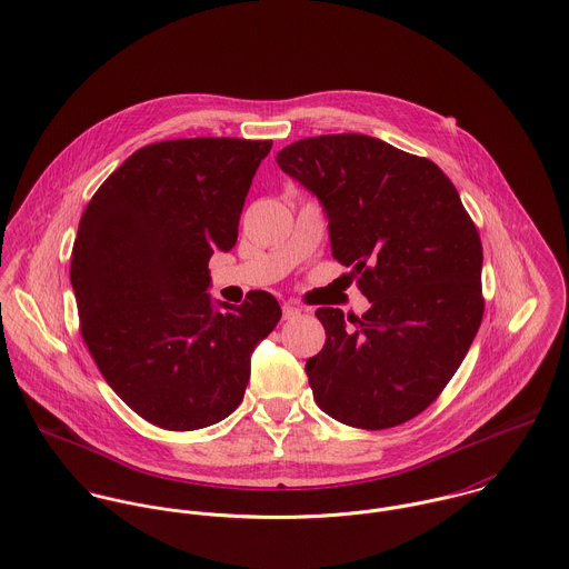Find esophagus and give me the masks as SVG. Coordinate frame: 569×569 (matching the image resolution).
Masks as SVG:
<instances>
[{
	"instance_id": "obj_1",
	"label": "esophagus",
	"mask_w": 569,
	"mask_h": 569,
	"mask_svg": "<svg viewBox=\"0 0 569 569\" xmlns=\"http://www.w3.org/2000/svg\"><path fill=\"white\" fill-rule=\"evenodd\" d=\"M300 316V307H296V305H291V302H284L282 305V318L284 320H296Z\"/></svg>"
}]
</instances>
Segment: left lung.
Segmentation results:
<instances>
[{
  "mask_svg": "<svg viewBox=\"0 0 569 569\" xmlns=\"http://www.w3.org/2000/svg\"><path fill=\"white\" fill-rule=\"evenodd\" d=\"M278 166L325 206L332 258L370 309L316 311L325 348L307 361L313 399L335 420L388 429L445 390L482 325V241L451 179L427 158L337 133L284 147Z\"/></svg>",
  "mask_w": 569,
  "mask_h": 569,
  "instance_id": "obj_1",
  "label": "left lung"
}]
</instances>
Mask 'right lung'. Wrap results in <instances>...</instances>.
I'll return each instance as SVG.
<instances>
[{
    "label": "right lung",
    "mask_w": 569,
    "mask_h": 569,
    "mask_svg": "<svg viewBox=\"0 0 569 569\" xmlns=\"http://www.w3.org/2000/svg\"><path fill=\"white\" fill-rule=\"evenodd\" d=\"M269 151L271 140L156 142L82 212L70 267L82 339L111 390L162 429H201L241 406L251 352L280 322L267 291L241 307L208 293V260L237 244Z\"/></svg>",
    "instance_id": "1"
}]
</instances>
